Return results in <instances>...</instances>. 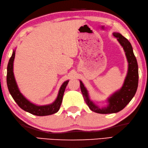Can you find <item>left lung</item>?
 <instances>
[{"label": "left lung", "mask_w": 148, "mask_h": 148, "mask_svg": "<svg viewBox=\"0 0 148 148\" xmlns=\"http://www.w3.org/2000/svg\"><path fill=\"white\" fill-rule=\"evenodd\" d=\"M113 35L123 48L128 62L127 75L122 88L108 97L106 107L100 108L99 106L95 104V102L90 99L87 89L83 84L82 82L80 80V90L86 103L91 111L97 113H115L123 110L135 96L138 88V64L133 53L132 44L121 33L115 32Z\"/></svg>", "instance_id": "obj_1"}]
</instances>
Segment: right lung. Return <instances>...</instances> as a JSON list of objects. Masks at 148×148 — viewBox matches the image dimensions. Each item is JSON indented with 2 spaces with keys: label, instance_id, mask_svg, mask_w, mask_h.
Masks as SVG:
<instances>
[{
  "label": "right lung",
  "instance_id": "right-lung-1",
  "mask_svg": "<svg viewBox=\"0 0 148 148\" xmlns=\"http://www.w3.org/2000/svg\"><path fill=\"white\" fill-rule=\"evenodd\" d=\"M15 50H13L12 57L9 60L7 68V85L11 95L16 102V104L22 110L31 114L37 116H46L57 113L59 110L62 102V98L66 86L68 85L69 80L64 82L58 91L57 99L50 104L38 106L29 101L22 95L18 88L17 84L14 77L13 73V61L15 58Z\"/></svg>",
  "mask_w": 148,
  "mask_h": 148
}]
</instances>
